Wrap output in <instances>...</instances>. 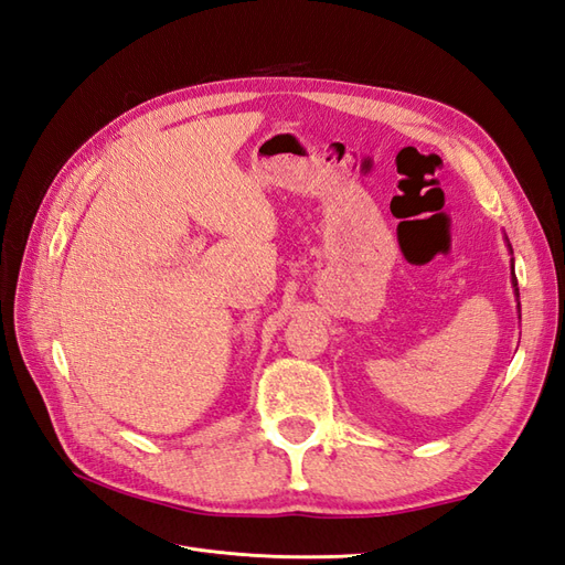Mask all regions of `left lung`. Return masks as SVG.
Segmentation results:
<instances>
[{
  "instance_id": "left-lung-1",
  "label": "left lung",
  "mask_w": 565,
  "mask_h": 565,
  "mask_svg": "<svg viewBox=\"0 0 565 565\" xmlns=\"http://www.w3.org/2000/svg\"><path fill=\"white\" fill-rule=\"evenodd\" d=\"M513 286H515V296H518V281H515V277H513Z\"/></svg>"
}]
</instances>
